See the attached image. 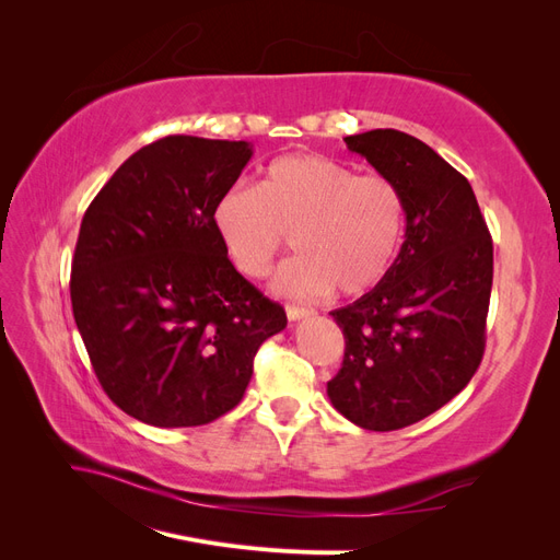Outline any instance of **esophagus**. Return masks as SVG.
<instances>
[{
	"label": "esophagus",
	"mask_w": 560,
	"mask_h": 560,
	"mask_svg": "<svg viewBox=\"0 0 560 560\" xmlns=\"http://www.w3.org/2000/svg\"><path fill=\"white\" fill-rule=\"evenodd\" d=\"M315 315L313 308H306V306H287V319L290 322H299V319H306Z\"/></svg>",
	"instance_id": "34e87169"
}]
</instances>
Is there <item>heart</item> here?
<instances>
[{
  "label": "heart",
  "mask_w": 560,
  "mask_h": 560,
  "mask_svg": "<svg viewBox=\"0 0 560 560\" xmlns=\"http://www.w3.org/2000/svg\"><path fill=\"white\" fill-rule=\"evenodd\" d=\"M404 198L393 179L358 175L317 154L270 163L259 186L233 184L217 198L212 229L247 278L268 276L287 245L299 249L273 280L282 296L366 294L387 276L404 235Z\"/></svg>",
  "instance_id": "heart-1"
}]
</instances>
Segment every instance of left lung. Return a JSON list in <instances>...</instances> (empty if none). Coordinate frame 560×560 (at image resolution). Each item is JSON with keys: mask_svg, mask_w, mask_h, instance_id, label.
I'll return each mask as SVG.
<instances>
[{"mask_svg": "<svg viewBox=\"0 0 560 560\" xmlns=\"http://www.w3.org/2000/svg\"><path fill=\"white\" fill-rule=\"evenodd\" d=\"M346 144L397 184L406 233L374 290L331 311L346 354L327 395L358 428L389 432L442 409L479 369L493 241L469 182L425 142L376 128Z\"/></svg>", "mask_w": 560, "mask_h": 560, "instance_id": "8db88e82", "label": "left lung"}]
</instances>
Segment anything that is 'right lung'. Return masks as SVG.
<instances>
[{"label":"right lung","mask_w":560,"mask_h":560,"mask_svg":"<svg viewBox=\"0 0 560 560\" xmlns=\"http://www.w3.org/2000/svg\"><path fill=\"white\" fill-rule=\"evenodd\" d=\"M249 142L171 135L118 167L83 214L72 311L109 399L147 425L196 428L245 395L259 346L287 327L229 261L217 198Z\"/></svg>","instance_id":"right-lung-1"}]
</instances>
